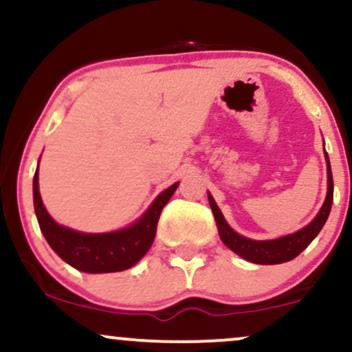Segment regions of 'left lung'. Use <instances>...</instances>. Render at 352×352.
<instances>
[{
  "instance_id": "left-lung-1",
  "label": "left lung",
  "mask_w": 352,
  "mask_h": 352,
  "mask_svg": "<svg viewBox=\"0 0 352 352\" xmlns=\"http://www.w3.org/2000/svg\"><path fill=\"white\" fill-rule=\"evenodd\" d=\"M324 159H326V167H328V193H326L324 204H322L321 210L318 212V215L306 225L305 228L298 230V232L289 233V235L274 238V240H252V238H246L240 233H236L225 220L223 213L218 208L217 201L213 200L212 193L208 192V201L210 208H212L213 217H215L218 235L220 240L232 250L233 253H236L238 256H241L243 260L250 261V263L256 265H280L286 263V261L293 260L300 254L302 250L308 246L314 238L318 236V233L321 232V228L324 227L326 220H328L331 205H333V173H331V164L329 157L324 151Z\"/></svg>"
}]
</instances>
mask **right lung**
Instances as JSON below:
<instances>
[{
    "instance_id": "obj_1",
    "label": "right lung",
    "mask_w": 352,
    "mask_h": 352,
    "mask_svg": "<svg viewBox=\"0 0 352 352\" xmlns=\"http://www.w3.org/2000/svg\"><path fill=\"white\" fill-rule=\"evenodd\" d=\"M179 182L157 195L152 205L129 227L107 233H84L54 221L41 200L39 172L33 179L34 212L44 238L60 260L84 273H114L132 268L144 258L155 238L162 208L170 200Z\"/></svg>"
}]
</instances>
